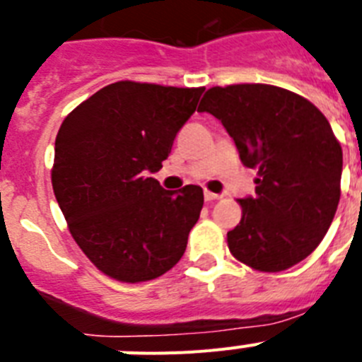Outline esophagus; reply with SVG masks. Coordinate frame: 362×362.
<instances>
[{
	"label": "esophagus",
	"instance_id": "esophagus-1",
	"mask_svg": "<svg viewBox=\"0 0 362 362\" xmlns=\"http://www.w3.org/2000/svg\"><path fill=\"white\" fill-rule=\"evenodd\" d=\"M219 194H214V192H209V190H204V201H217L219 199Z\"/></svg>",
	"mask_w": 362,
	"mask_h": 362
}]
</instances>
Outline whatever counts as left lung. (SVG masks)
I'll list each match as a JSON object with an SVG mask.
<instances>
[{
  "mask_svg": "<svg viewBox=\"0 0 362 362\" xmlns=\"http://www.w3.org/2000/svg\"><path fill=\"white\" fill-rule=\"evenodd\" d=\"M197 112L223 123L243 165L257 170L255 196L226 233L232 255L259 272L308 257L341 197L343 150L322 112L303 95L261 83L212 86Z\"/></svg>",
  "mask_w": 362,
  "mask_h": 362,
  "instance_id": "obj_1",
  "label": "left lung"
}]
</instances>
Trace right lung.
<instances>
[{
    "mask_svg": "<svg viewBox=\"0 0 362 362\" xmlns=\"http://www.w3.org/2000/svg\"><path fill=\"white\" fill-rule=\"evenodd\" d=\"M203 90L112 83L59 127L54 196L74 241L105 276L143 283L183 257L203 209V188L170 192L148 175L168 158Z\"/></svg>",
    "mask_w": 362,
    "mask_h": 362,
    "instance_id": "obj_1",
    "label": "right lung"
}]
</instances>
